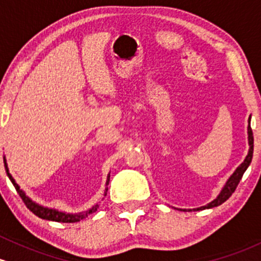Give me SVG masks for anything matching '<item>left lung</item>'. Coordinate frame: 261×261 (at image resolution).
Listing matches in <instances>:
<instances>
[{
	"label": "left lung",
	"mask_w": 261,
	"mask_h": 261,
	"mask_svg": "<svg viewBox=\"0 0 261 261\" xmlns=\"http://www.w3.org/2000/svg\"><path fill=\"white\" fill-rule=\"evenodd\" d=\"M248 122H249V125H248L249 151H248L247 156H245L244 162H243L241 165H239L238 168L236 169V171H234L233 174L230 175V177L228 178L227 182H225V185L223 186V189L221 190V192H219V195L215 198V200L211 201L210 203L206 204V206H201V207H198V208H194V211H202V210H206V208H213V207H217V206H219V204H222L223 202L227 201L228 198L232 196L233 192L236 191V189H237V186H238L239 181L242 180L243 174H244L245 170L248 169V166L250 165L251 159H253L254 138H253V130H251V128H250V117H249ZM180 211H186V210H180ZM189 211H192V210H189Z\"/></svg>",
	"instance_id": "obj_1"
}]
</instances>
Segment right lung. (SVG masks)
I'll return each mask as SVG.
<instances>
[{
    "mask_svg": "<svg viewBox=\"0 0 261 261\" xmlns=\"http://www.w3.org/2000/svg\"><path fill=\"white\" fill-rule=\"evenodd\" d=\"M4 163H5V168H6V172H7V176L10 177L11 182L13 184L14 189L17 190V192H18V195L20 196V198H22L23 202L25 203V206L28 207L29 211L31 212H33L34 215L38 216L39 218L42 219H46V221H54V222H63V223H75V222H79L81 221V219L86 218L87 216L92 215V213H95L96 211H97L98 203H96L95 206L91 207L90 210L85 211V212H80V213H75V215H72V213H66V212H61V211H58L55 208H49V207H44L42 204H38L37 202L32 201L31 198L28 197L27 195H25V192L23 191L22 189L18 186V184L16 182V180L12 177V175L10 174V170H8V166H7V162H6V158H4ZM110 184V174H108L107 176V181H106V186ZM107 190L108 187L105 189V196L107 195Z\"/></svg>",
    "mask_w": 261,
    "mask_h": 261,
    "instance_id": "add662e5",
    "label": "right lung"
}]
</instances>
